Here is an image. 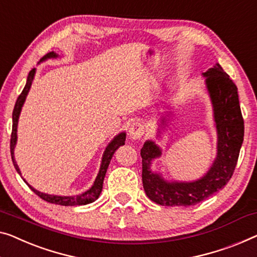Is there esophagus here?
<instances>
[{"label": "esophagus", "instance_id": "esophagus-1", "mask_svg": "<svg viewBox=\"0 0 257 257\" xmlns=\"http://www.w3.org/2000/svg\"><path fill=\"white\" fill-rule=\"evenodd\" d=\"M144 132H145V128H144L143 123L140 121H135L130 124L128 134H129L130 139L137 140V139H141V137L144 135Z\"/></svg>", "mask_w": 257, "mask_h": 257}]
</instances>
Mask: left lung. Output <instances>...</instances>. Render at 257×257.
Returning a JSON list of instances; mask_svg holds the SVG:
<instances>
[{
  "mask_svg": "<svg viewBox=\"0 0 257 257\" xmlns=\"http://www.w3.org/2000/svg\"><path fill=\"white\" fill-rule=\"evenodd\" d=\"M203 75L206 77L218 130L217 159L205 177L197 181L167 183L150 171L151 160L160 156V150L153 142H145L141 150L143 187L148 197L160 205L190 206L204 201L224 188L238 163L244 134L238 89L220 64Z\"/></svg>",
  "mask_w": 257,
  "mask_h": 257,
  "instance_id": "1",
  "label": "left lung"
}]
</instances>
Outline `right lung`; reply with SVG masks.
I'll return each instance as SVG.
<instances>
[{
  "mask_svg": "<svg viewBox=\"0 0 257 257\" xmlns=\"http://www.w3.org/2000/svg\"><path fill=\"white\" fill-rule=\"evenodd\" d=\"M56 56L57 55L54 52H51V53H48V54H46L43 59H41V61L48 59V57H56ZM34 74H36V69H32V70L29 72L28 82H26V85L24 89H23L22 93L19 94V97L17 98L16 105H15V108L13 112V132H11V137H10V152H11V159H13L14 166H15V168H16V171L19 174H21V171H19V168L16 164V160H15V158H14V149H15V145H16V141H17V122H18V117H19V113H21L22 106H23V104H24L25 98H26V95H28V92L31 87V84H32ZM124 141H125V134L122 133V134H120V135H117L112 142H110L108 147L106 148L104 157H102L100 171H99V174H98L97 179H95L93 186L91 187V189L85 191V193L82 195H76V196H54V195H47V194L40 193V191H38L34 188H32V187H31L29 183L25 181V180L24 181L28 183V186L31 189H32V191H34V193L38 195V196H39L40 198H43L44 201L48 202V203L64 205V206L89 204V203H92L93 201L97 200V198L99 197V195H100L101 190H102V183H104V179H105L107 168H108V165L110 163V159H112V157L114 155V152L116 151V149L124 144Z\"/></svg>",
  "mask_w": 257,
  "mask_h": 257,
  "instance_id": "1",
  "label": "right lung"
}]
</instances>
